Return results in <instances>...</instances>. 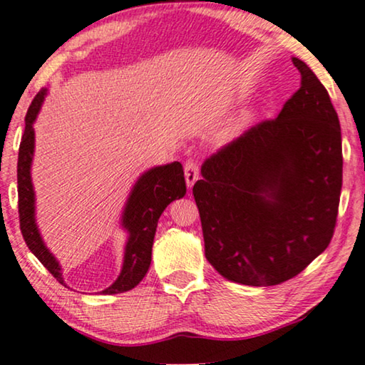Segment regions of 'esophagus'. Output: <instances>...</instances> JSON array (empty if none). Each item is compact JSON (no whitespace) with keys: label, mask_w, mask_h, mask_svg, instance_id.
Listing matches in <instances>:
<instances>
[{"label":"esophagus","mask_w":365,"mask_h":365,"mask_svg":"<svg viewBox=\"0 0 365 365\" xmlns=\"http://www.w3.org/2000/svg\"><path fill=\"white\" fill-rule=\"evenodd\" d=\"M184 176H186L187 187L191 189L194 186V182L199 179V166L194 160L186 161V165H184Z\"/></svg>","instance_id":"esophagus-1"}]
</instances>
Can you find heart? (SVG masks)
I'll return each instance as SVG.
<instances>
[{
    "label": "heart",
    "mask_w": 365,
    "mask_h": 365,
    "mask_svg": "<svg viewBox=\"0 0 365 365\" xmlns=\"http://www.w3.org/2000/svg\"><path fill=\"white\" fill-rule=\"evenodd\" d=\"M237 130H239V126H235V130H234V131H232V133H235V131H237Z\"/></svg>",
    "instance_id": "1"
}]
</instances>
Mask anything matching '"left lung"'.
Masks as SVG:
<instances>
[{
  "mask_svg": "<svg viewBox=\"0 0 365 365\" xmlns=\"http://www.w3.org/2000/svg\"><path fill=\"white\" fill-rule=\"evenodd\" d=\"M301 87L204 161L192 194L205 258L222 277L273 287L297 277L334 234L342 187L341 126L329 93L293 57Z\"/></svg>",
  "mask_w": 365,
  "mask_h": 365,
  "instance_id": "left-lung-1",
  "label": "left lung"
}]
</instances>
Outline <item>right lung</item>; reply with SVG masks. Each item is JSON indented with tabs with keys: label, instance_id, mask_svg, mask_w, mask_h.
Instances as JSON below:
<instances>
[{
	"label": "right lung",
	"instance_id": "add662e5",
	"mask_svg": "<svg viewBox=\"0 0 365 365\" xmlns=\"http://www.w3.org/2000/svg\"><path fill=\"white\" fill-rule=\"evenodd\" d=\"M47 91L36 95L33 103L29 105L24 118V135L19 145L18 156V207H19V227L24 237L26 245L38 257V260L51 272L61 284L64 283L61 265L56 257L49 252L42 242L34 217V189L31 181V163L34 155V128L33 123L38 117L41 105L44 102ZM186 194V181L181 163L174 161L171 165L156 166L141 174V178L131 189L130 197L126 200L121 225L128 232V240L125 247L123 267L118 278L112 287L103 289V294H117L135 288L148 272L151 263V248L155 240L158 220L163 210L173 200L181 199Z\"/></svg>",
	"mask_w": 365,
	"mask_h": 365
}]
</instances>
